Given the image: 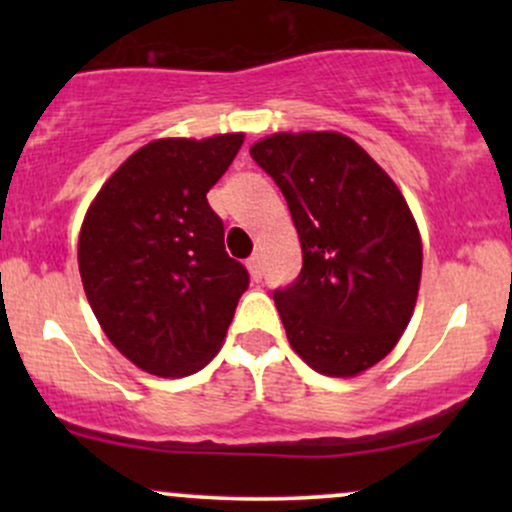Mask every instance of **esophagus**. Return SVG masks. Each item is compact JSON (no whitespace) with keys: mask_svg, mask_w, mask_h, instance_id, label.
<instances>
[{"mask_svg":"<svg viewBox=\"0 0 512 512\" xmlns=\"http://www.w3.org/2000/svg\"><path fill=\"white\" fill-rule=\"evenodd\" d=\"M248 269H250L252 279L260 281L262 279V257L260 255H252L250 260H248Z\"/></svg>","mask_w":512,"mask_h":512,"instance_id":"esophagus-1","label":"esophagus"}]
</instances>
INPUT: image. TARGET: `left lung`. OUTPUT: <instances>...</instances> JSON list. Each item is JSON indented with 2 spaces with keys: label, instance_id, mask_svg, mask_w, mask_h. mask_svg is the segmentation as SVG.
Instances as JSON below:
<instances>
[{
  "label": "left lung",
  "instance_id": "left-lung-1",
  "mask_svg": "<svg viewBox=\"0 0 512 512\" xmlns=\"http://www.w3.org/2000/svg\"><path fill=\"white\" fill-rule=\"evenodd\" d=\"M250 156L301 238V274L274 291L293 351L337 378L375 366L407 330L421 281V238L402 192L337 132L274 134Z\"/></svg>",
  "mask_w": 512,
  "mask_h": 512
}]
</instances>
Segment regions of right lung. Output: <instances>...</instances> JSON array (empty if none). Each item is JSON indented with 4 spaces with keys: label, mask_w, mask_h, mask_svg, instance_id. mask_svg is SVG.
Segmentation results:
<instances>
[{
    "label": "right lung",
    "mask_w": 512,
    "mask_h": 512,
    "mask_svg": "<svg viewBox=\"0 0 512 512\" xmlns=\"http://www.w3.org/2000/svg\"><path fill=\"white\" fill-rule=\"evenodd\" d=\"M240 144L243 134L146 144L105 182L81 226L88 303L117 351L151 375L207 366L250 284L207 202Z\"/></svg>",
    "instance_id": "1"
}]
</instances>
